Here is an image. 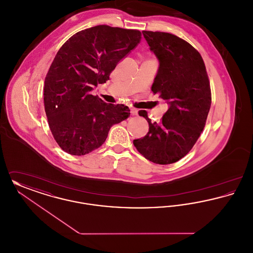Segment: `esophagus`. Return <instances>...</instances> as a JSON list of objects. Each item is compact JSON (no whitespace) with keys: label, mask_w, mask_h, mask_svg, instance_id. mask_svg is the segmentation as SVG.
Returning <instances> with one entry per match:
<instances>
[{"label":"esophagus","mask_w":253,"mask_h":253,"mask_svg":"<svg viewBox=\"0 0 253 253\" xmlns=\"http://www.w3.org/2000/svg\"><path fill=\"white\" fill-rule=\"evenodd\" d=\"M130 113H131V116H132V117H133V116H137V111L134 110V109H132Z\"/></svg>","instance_id":"obj_1"}]
</instances>
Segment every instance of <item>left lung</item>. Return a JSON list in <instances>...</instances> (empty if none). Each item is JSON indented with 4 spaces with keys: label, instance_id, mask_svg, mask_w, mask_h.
<instances>
[{
    "label": "left lung",
    "instance_id": "left-lung-1",
    "mask_svg": "<svg viewBox=\"0 0 253 253\" xmlns=\"http://www.w3.org/2000/svg\"><path fill=\"white\" fill-rule=\"evenodd\" d=\"M142 34L159 61L152 91L169 107L160 122H152L147 112L138 113L148 121L149 132L133 145L148 160L167 165L185 157L203 131L211 86L203 59L189 42L165 32Z\"/></svg>",
    "mask_w": 253,
    "mask_h": 253
}]
</instances>
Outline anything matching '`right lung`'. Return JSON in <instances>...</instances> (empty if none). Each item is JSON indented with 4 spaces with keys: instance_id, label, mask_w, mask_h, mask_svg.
Wrapping results in <instances>:
<instances>
[{
    "instance_id": "1",
    "label": "right lung",
    "mask_w": 253,
    "mask_h": 253,
    "mask_svg": "<svg viewBox=\"0 0 253 253\" xmlns=\"http://www.w3.org/2000/svg\"><path fill=\"white\" fill-rule=\"evenodd\" d=\"M138 30L96 25L73 35L58 51L45 77L43 101L60 148L84 156L104 143L110 128L130 116L128 106L107 104L91 91L140 42Z\"/></svg>"
}]
</instances>
